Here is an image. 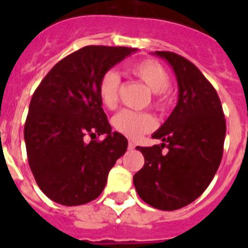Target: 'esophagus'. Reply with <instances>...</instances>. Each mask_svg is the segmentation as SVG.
Here are the masks:
<instances>
[{
    "instance_id": "1",
    "label": "esophagus",
    "mask_w": 248,
    "mask_h": 248,
    "mask_svg": "<svg viewBox=\"0 0 248 248\" xmlns=\"http://www.w3.org/2000/svg\"><path fill=\"white\" fill-rule=\"evenodd\" d=\"M128 149H129V150H134V149H135V144L133 143V141H129Z\"/></svg>"
}]
</instances>
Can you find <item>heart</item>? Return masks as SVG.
<instances>
[{
	"instance_id": "b5f03b06",
	"label": "heart",
	"mask_w": 248,
	"mask_h": 248,
	"mask_svg": "<svg viewBox=\"0 0 248 248\" xmlns=\"http://www.w3.org/2000/svg\"><path fill=\"white\" fill-rule=\"evenodd\" d=\"M128 72L141 80L154 93L155 108L165 109L168 107L170 74L163 65L154 59H144L129 65ZM119 76L113 71L105 72L100 78L98 94L100 102L108 109L115 108L117 105L119 99ZM113 126L120 134L130 139H137L155 128V120L148 113L122 110L113 118Z\"/></svg>"
}]
</instances>
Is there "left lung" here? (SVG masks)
Listing matches in <instances>:
<instances>
[{
	"mask_svg": "<svg viewBox=\"0 0 248 248\" xmlns=\"http://www.w3.org/2000/svg\"><path fill=\"white\" fill-rule=\"evenodd\" d=\"M154 54L174 69L179 99L153 134L161 145L137 146L145 163L133 181L141 200L172 211L196 200L214 179L222 159L226 120L217 93L194 63L172 52Z\"/></svg>",
	"mask_w": 248,
	"mask_h": 248,
	"instance_id": "left-lung-1",
	"label": "left lung"
}]
</instances>
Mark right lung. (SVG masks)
I'll return each instance as SVG.
<instances>
[{
  "label": "right lung",
  "mask_w": 248,
  "mask_h": 248,
  "mask_svg": "<svg viewBox=\"0 0 248 248\" xmlns=\"http://www.w3.org/2000/svg\"><path fill=\"white\" fill-rule=\"evenodd\" d=\"M137 48L87 46L59 61L30 103L25 124L28 164L50 200L83 205L104 190L108 174L126 151L128 140L111 131L98 84L105 72ZM85 135H105L102 142Z\"/></svg>",
  "instance_id": "1"
}]
</instances>
